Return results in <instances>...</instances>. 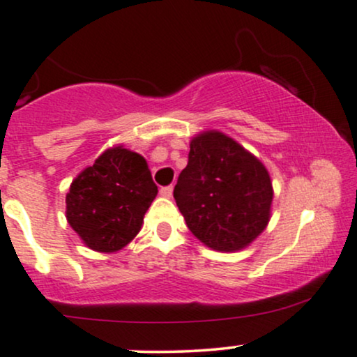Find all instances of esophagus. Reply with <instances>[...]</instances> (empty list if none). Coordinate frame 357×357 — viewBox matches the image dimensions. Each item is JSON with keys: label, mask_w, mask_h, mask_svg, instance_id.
<instances>
[{"label": "esophagus", "mask_w": 357, "mask_h": 357, "mask_svg": "<svg viewBox=\"0 0 357 357\" xmlns=\"http://www.w3.org/2000/svg\"><path fill=\"white\" fill-rule=\"evenodd\" d=\"M159 192H161V196H165V198H171L173 196V186H165L159 190Z\"/></svg>", "instance_id": "obj_1"}]
</instances>
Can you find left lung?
<instances>
[{"mask_svg":"<svg viewBox=\"0 0 357 357\" xmlns=\"http://www.w3.org/2000/svg\"><path fill=\"white\" fill-rule=\"evenodd\" d=\"M174 199L192 235L228 253L247 248L267 228L273 188L257 155L213 129L191 139Z\"/></svg>","mask_w":357,"mask_h":357,"instance_id":"left-lung-1","label":"left lung"}]
</instances>
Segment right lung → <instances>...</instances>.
<instances>
[{
	"instance_id": "1",
	"label": "right lung",
	"mask_w": 357,
	"mask_h": 357,
	"mask_svg": "<svg viewBox=\"0 0 357 357\" xmlns=\"http://www.w3.org/2000/svg\"><path fill=\"white\" fill-rule=\"evenodd\" d=\"M158 195L141 154L114 146L85 167L67 192V221L93 252L114 253L141 231Z\"/></svg>"
}]
</instances>
